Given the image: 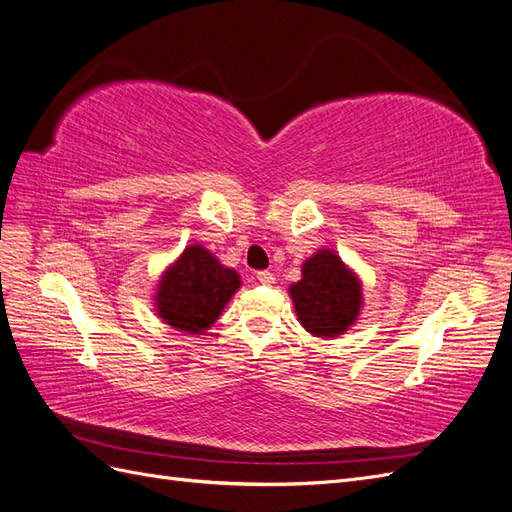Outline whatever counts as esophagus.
<instances>
[{
	"mask_svg": "<svg viewBox=\"0 0 512 512\" xmlns=\"http://www.w3.org/2000/svg\"><path fill=\"white\" fill-rule=\"evenodd\" d=\"M256 280H258L260 284L271 286V284H275V275H273L271 271H258V273H256Z\"/></svg>",
	"mask_w": 512,
	"mask_h": 512,
	"instance_id": "obj_1",
	"label": "esophagus"
}]
</instances>
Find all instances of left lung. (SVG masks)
<instances>
[{
	"instance_id": "left-lung-1",
	"label": "left lung",
	"mask_w": 512,
	"mask_h": 512,
	"mask_svg": "<svg viewBox=\"0 0 512 512\" xmlns=\"http://www.w3.org/2000/svg\"><path fill=\"white\" fill-rule=\"evenodd\" d=\"M301 271V280L288 290L303 329L316 337L344 335L361 314L359 277L331 250H318Z\"/></svg>"
}]
</instances>
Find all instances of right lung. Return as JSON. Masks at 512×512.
Returning <instances> with one entry per match:
<instances>
[{
	"instance_id": "add662e5",
	"label": "right lung",
	"mask_w": 512,
	"mask_h": 512,
	"mask_svg": "<svg viewBox=\"0 0 512 512\" xmlns=\"http://www.w3.org/2000/svg\"><path fill=\"white\" fill-rule=\"evenodd\" d=\"M241 288L235 269L224 267L203 245H188L160 277L158 316L181 333L203 335Z\"/></svg>"
}]
</instances>
